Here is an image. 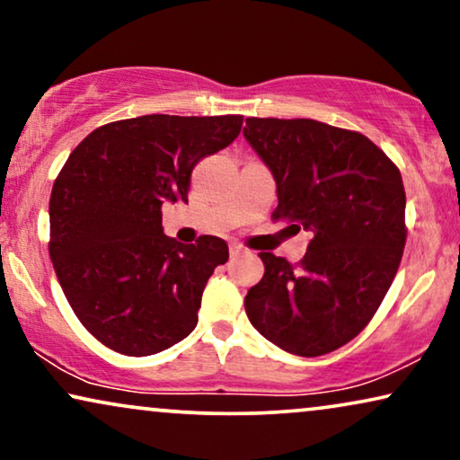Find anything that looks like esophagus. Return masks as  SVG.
<instances>
[{"label":"esophagus","instance_id":"obj_1","mask_svg":"<svg viewBox=\"0 0 460 460\" xmlns=\"http://www.w3.org/2000/svg\"><path fill=\"white\" fill-rule=\"evenodd\" d=\"M243 253H244L243 244H238V243H232L230 244V257H238V255H243Z\"/></svg>","mask_w":460,"mask_h":460}]
</instances>
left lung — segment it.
<instances>
[{
	"mask_svg": "<svg viewBox=\"0 0 460 460\" xmlns=\"http://www.w3.org/2000/svg\"><path fill=\"white\" fill-rule=\"evenodd\" d=\"M243 134L274 173V222L312 232L299 263L260 253L266 272L249 288L244 310L288 354H329L373 320L400 268V169L360 131L314 119L249 117Z\"/></svg>",
	"mask_w": 460,
	"mask_h": 460,
	"instance_id": "1",
	"label": "left lung"
}]
</instances>
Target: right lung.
Masks as SVG:
<instances>
[{
    "label": "right lung",
    "mask_w": 460,
    "mask_h": 460,
    "mask_svg": "<svg viewBox=\"0 0 460 460\" xmlns=\"http://www.w3.org/2000/svg\"><path fill=\"white\" fill-rule=\"evenodd\" d=\"M243 115H144L93 129L49 197V257L79 323L106 348L150 356L190 335L228 244L163 234L165 200H188L197 163L236 140Z\"/></svg>",
    "instance_id": "right-lung-1"
}]
</instances>
